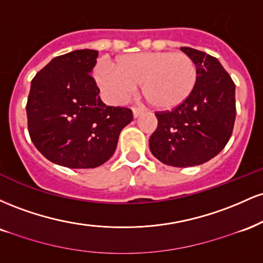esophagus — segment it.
<instances>
[{"mask_svg":"<svg viewBox=\"0 0 263 263\" xmlns=\"http://www.w3.org/2000/svg\"><path fill=\"white\" fill-rule=\"evenodd\" d=\"M132 111H134V117H135V119H137V117L141 116L142 112H143V111H142L141 108H138V107H134V108H132Z\"/></svg>","mask_w":263,"mask_h":263,"instance_id":"obj_1","label":"esophagus"}]
</instances>
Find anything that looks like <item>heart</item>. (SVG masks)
<instances>
[{
	"label": "heart",
	"mask_w": 263,
	"mask_h": 263,
	"mask_svg": "<svg viewBox=\"0 0 263 263\" xmlns=\"http://www.w3.org/2000/svg\"><path fill=\"white\" fill-rule=\"evenodd\" d=\"M116 66L100 63L95 68L99 85L116 104L125 101L136 84H141L144 99L153 107L172 110L189 98L197 84V68L184 53L128 54L117 58Z\"/></svg>",
	"instance_id": "heart-1"
}]
</instances>
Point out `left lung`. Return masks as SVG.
I'll list each match as a JSON object with an SVG mask.
<instances>
[{
	"label": "left lung",
	"mask_w": 263,
	"mask_h": 263,
	"mask_svg": "<svg viewBox=\"0 0 263 263\" xmlns=\"http://www.w3.org/2000/svg\"><path fill=\"white\" fill-rule=\"evenodd\" d=\"M197 66L194 90L172 111L156 112L149 149L173 167H194L210 161L230 140L236 117L235 84L220 62L209 54L182 47Z\"/></svg>",
	"instance_id": "obj_1"
}]
</instances>
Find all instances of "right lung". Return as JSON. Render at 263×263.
Masks as SVG:
<instances>
[{"label": "right lung", "mask_w": 263, "mask_h": 263, "mask_svg": "<svg viewBox=\"0 0 263 263\" xmlns=\"http://www.w3.org/2000/svg\"><path fill=\"white\" fill-rule=\"evenodd\" d=\"M99 52L55 57L33 78L28 132L45 158L68 168H96L111 158L120 132L134 119L127 107L106 106L90 75Z\"/></svg>", "instance_id": "1"}]
</instances>
